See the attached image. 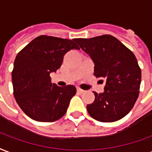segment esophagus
I'll list each match as a JSON object with an SVG mask.
<instances>
[{
    "instance_id": "34e87169",
    "label": "esophagus",
    "mask_w": 152,
    "mask_h": 152,
    "mask_svg": "<svg viewBox=\"0 0 152 152\" xmlns=\"http://www.w3.org/2000/svg\"><path fill=\"white\" fill-rule=\"evenodd\" d=\"M77 93H79V94H82L83 93H85V91L82 90L80 88H77Z\"/></svg>"
}]
</instances>
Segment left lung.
Segmentation results:
<instances>
[{"label": "left lung", "mask_w": 152, "mask_h": 152, "mask_svg": "<svg viewBox=\"0 0 152 152\" xmlns=\"http://www.w3.org/2000/svg\"><path fill=\"white\" fill-rule=\"evenodd\" d=\"M73 40L90 56L95 65L94 76L105 80L104 93L93 92L95 100L87 105L89 115L102 122L122 118L139 96L141 69L135 56L110 34Z\"/></svg>", "instance_id": "obj_1"}]
</instances>
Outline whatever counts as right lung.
Returning <instances> with one entry per match:
<instances>
[{"mask_svg":"<svg viewBox=\"0 0 152 152\" xmlns=\"http://www.w3.org/2000/svg\"><path fill=\"white\" fill-rule=\"evenodd\" d=\"M72 49H80L72 40L41 35L17 55L12 72L13 95L30 118L51 122L66 113L76 87L52 84L50 74L61 67L64 55Z\"/></svg>","mask_w":152,"mask_h":152,"instance_id":"obj_1","label":"right lung"}]
</instances>
